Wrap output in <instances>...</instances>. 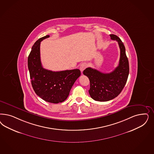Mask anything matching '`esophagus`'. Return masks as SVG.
Wrapping results in <instances>:
<instances>
[{
    "instance_id": "esophagus-1",
    "label": "esophagus",
    "mask_w": 154,
    "mask_h": 154,
    "mask_svg": "<svg viewBox=\"0 0 154 154\" xmlns=\"http://www.w3.org/2000/svg\"><path fill=\"white\" fill-rule=\"evenodd\" d=\"M87 67V64L86 63H85V62L82 63L81 65H80V69L81 72H82L86 69Z\"/></svg>"
}]
</instances>
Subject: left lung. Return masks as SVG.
I'll use <instances>...</instances> for the list:
<instances>
[{
  "label": "left lung",
  "mask_w": 154,
  "mask_h": 154,
  "mask_svg": "<svg viewBox=\"0 0 154 154\" xmlns=\"http://www.w3.org/2000/svg\"><path fill=\"white\" fill-rule=\"evenodd\" d=\"M110 38L118 42L120 49L119 66L110 73H103L91 67L83 71L89 78V94L92 99L99 101L113 99L121 92L126 83L129 74V60L122 41L116 35H110Z\"/></svg>",
  "instance_id": "8db88e82"
}]
</instances>
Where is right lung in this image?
Wrapping results in <instances>:
<instances>
[{"label": "right lung", "instance_id": "right-lung-1", "mask_svg": "<svg viewBox=\"0 0 154 154\" xmlns=\"http://www.w3.org/2000/svg\"><path fill=\"white\" fill-rule=\"evenodd\" d=\"M49 37L47 35L40 38L33 45L28 59V66L35 93L47 102L57 104L68 97L70 90L81 73L79 69L55 72L42 67L40 44Z\"/></svg>", "mask_w": 154, "mask_h": 154}]
</instances>
